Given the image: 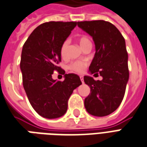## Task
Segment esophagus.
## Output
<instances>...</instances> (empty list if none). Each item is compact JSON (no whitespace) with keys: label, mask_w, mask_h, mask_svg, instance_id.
<instances>
[{"label":"esophagus","mask_w":147,"mask_h":147,"mask_svg":"<svg viewBox=\"0 0 147 147\" xmlns=\"http://www.w3.org/2000/svg\"><path fill=\"white\" fill-rule=\"evenodd\" d=\"M80 78H81V81H82V82L83 83L84 82V79H83V76H80Z\"/></svg>","instance_id":"34e87169"}]
</instances>
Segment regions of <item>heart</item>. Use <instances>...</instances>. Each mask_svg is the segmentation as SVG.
<instances>
[{
  "label": "heart",
  "mask_w": 147,
  "mask_h": 147,
  "mask_svg": "<svg viewBox=\"0 0 147 147\" xmlns=\"http://www.w3.org/2000/svg\"><path fill=\"white\" fill-rule=\"evenodd\" d=\"M78 42L80 47L83 49L85 47L88 45H92L91 44V41L90 39L87 37L86 35H82L78 38ZM69 42L68 39L65 40L62 42L61 48H60V54L62 58H65L67 56V49L69 47ZM88 65V62L84 61V60H78V61H74V62H71L69 65V69L72 70V71L77 72V73H82L85 70V67Z\"/></svg>",
  "instance_id": "b5f03b06"
}]
</instances>
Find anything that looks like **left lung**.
<instances>
[{"label":"left lung","instance_id":"obj_1","mask_svg":"<svg viewBox=\"0 0 147 147\" xmlns=\"http://www.w3.org/2000/svg\"><path fill=\"white\" fill-rule=\"evenodd\" d=\"M79 28L92 37L96 53L89 72L101 76V81L85 76L90 88L85 99L86 111L95 116H105L115 111L125 94L129 70L125 39L115 25L105 20L81 21Z\"/></svg>","mask_w":147,"mask_h":147}]
</instances>
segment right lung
Masks as SVG:
<instances>
[{"label":"right lung","instance_id":"right-lung-1","mask_svg":"<svg viewBox=\"0 0 147 147\" xmlns=\"http://www.w3.org/2000/svg\"><path fill=\"white\" fill-rule=\"evenodd\" d=\"M78 22L50 21L38 26L23 46L20 69L23 85L30 104L42 117H61L67 111L73 91L82 85L79 76L65 74L58 65L60 48ZM55 71L64 75L63 82L52 78Z\"/></svg>","mask_w":147,"mask_h":147}]
</instances>
